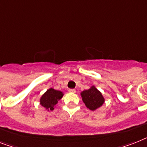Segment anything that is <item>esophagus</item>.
Segmentation results:
<instances>
[{"label":"esophagus","mask_w":147,"mask_h":147,"mask_svg":"<svg viewBox=\"0 0 147 147\" xmlns=\"http://www.w3.org/2000/svg\"><path fill=\"white\" fill-rule=\"evenodd\" d=\"M69 92H72V93H75L76 92V90L75 89H74V88H70L68 90Z\"/></svg>","instance_id":"34e87169"}]
</instances>
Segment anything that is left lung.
I'll return each instance as SVG.
<instances>
[{"mask_svg": "<svg viewBox=\"0 0 147 147\" xmlns=\"http://www.w3.org/2000/svg\"><path fill=\"white\" fill-rule=\"evenodd\" d=\"M80 94L82 101L86 104L87 108L91 110H95L99 108L104 102V98L101 92L94 86L87 90L82 91Z\"/></svg>", "mask_w": 147, "mask_h": 147, "instance_id": "1", "label": "left lung"}]
</instances>
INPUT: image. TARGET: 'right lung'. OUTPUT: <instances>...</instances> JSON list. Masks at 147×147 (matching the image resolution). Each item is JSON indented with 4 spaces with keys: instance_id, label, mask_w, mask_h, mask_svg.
<instances>
[{
    "instance_id": "right-lung-1",
    "label": "right lung",
    "mask_w": 147,
    "mask_h": 147,
    "mask_svg": "<svg viewBox=\"0 0 147 147\" xmlns=\"http://www.w3.org/2000/svg\"><path fill=\"white\" fill-rule=\"evenodd\" d=\"M63 94H64L62 92L55 90L54 88H50L42 95L40 99V103L41 106L45 107L48 111H52L54 110L55 105L62 98Z\"/></svg>"
}]
</instances>
